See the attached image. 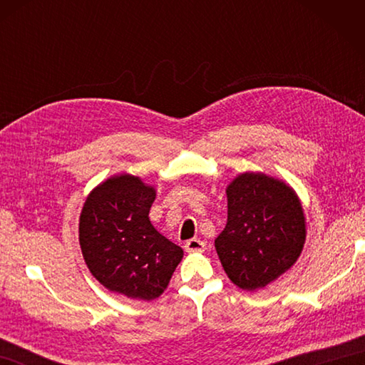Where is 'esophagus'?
Returning <instances> with one entry per match:
<instances>
[{
  "mask_svg": "<svg viewBox=\"0 0 365 365\" xmlns=\"http://www.w3.org/2000/svg\"><path fill=\"white\" fill-rule=\"evenodd\" d=\"M185 250H187V252H202L205 250V243L200 242V240L192 238L185 243Z\"/></svg>",
  "mask_w": 365,
  "mask_h": 365,
  "instance_id": "obj_1",
  "label": "esophagus"
}]
</instances>
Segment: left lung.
Returning a JSON list of instances; mask_svg holds the SVG:
<instances>
[{"mask_svg": "<svg viewBox=\"0 0 365 365\" xmlns=\"http://www.w3.org/2000/svg\"><path fill=\"white\" fill-rule=\"evenodd\" d=\"M227 224L215 247L227 277L247 292L287 273L306 243V216L289 183L265 173H243L227 188Z\"/></svg>", "mask_w": 365, "mask_h": 365, "instance_id": "1", "label": "left lung"}]
</instances>
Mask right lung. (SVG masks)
Instances as JSON below:
<instances>
[{
	"instance_id": "obj_1",
	"label": "right lung",
	"mask_w": 365,
	"mask_h": 365,
	"mask_svg": "<svg viewBox=\"0 0 365 365\" xmlns=\"http://www.w3.org/2000/svg\"><path fill=\"white\" fill-rule=\"evenodd\" d=\"M157 190L141 177L106 178L84 200L78 238L83 259L105 289L152 301L166 290L183 250L152 226Z\"/></svg>"
}]
</instances>
